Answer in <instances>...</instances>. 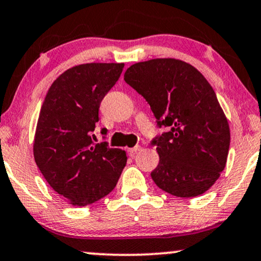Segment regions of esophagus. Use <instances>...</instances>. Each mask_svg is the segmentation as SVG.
<instances>
[{
    "mask_svg": "<svg viewBox=\"0 0 261 261\" xmlns=\"http://www.w3.org/2000/svg\"><path fill=\"white\" fill-rule=\"evenodd\" d=\"M140 150H141V146H139V145H138V146L130 147V149H128L127 151H128V152H129V153H130V155H136V153L138 152V151H140Z\"/></svg>",
    "mask_w": 261,
    "mask_h": 261,
    "instance_id": "esophagus-1",
    "label": "esophagus"
}]
</instances>
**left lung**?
I'll list each match as a JSON object with an SVG mask.
<instances>
[{
    "instance_id": "obj_1",
    "label": "left lung",
    "mask_w": 261,
    "mask_h": 261,
    "mask_svg": "<svg viewBox=\"0 0 261 261\" xmlns=\"http://www.w3.org/2000/svg\"><path fill=\"white\" fill-rule=\"evenodd\" d=\"M124 81L145 98L159 127L152 140L160 155L155 184L176 197H196L226 166L230 128L214 89L196 67L173 58L133 64Z\"/></svg>"
}]
</instances>
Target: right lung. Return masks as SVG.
I'll use <instances>...</instances> for the list:
<instances>
[{"mask_svg": "<svg viewBox=\"0 0 261 261\" xmlns=\"http://www.w3.org/2000/svg\"><path fill=\"white\" fill-rule=\"evenodd\" d=\"M123 67V63L73 66L52 83L42 104L35 162L54 191L72 205L94 203L110 194L127 163L125 151L93 143L99 106Z\"/></svg>", "mask_w": 261, "mask_h": 261, "instance_id": "right-lung-1", "label": "right lung"}]
</instances>
